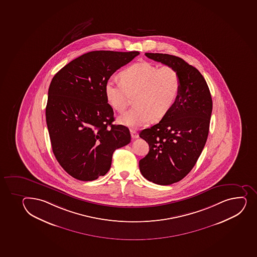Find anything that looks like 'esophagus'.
Segmentation results:
<instances>
[{"mask_svg":"<svg viewBox=\"0 0 257 257\" xmlns=\"http://www.w3.org/2000/svg\"><path fill=\"white\" fill-rule=\"evenodd\" d=\"M131 136H132V138L133 139H137V138H139V135H138V133L136 132L135 130H131Z\"/></svg>","mask_w":257,"mask_h":257,"instance_id":"esophagus-1","label":"esophagus"}]
</instances>
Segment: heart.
Masks as SVG:
<instances>
[{"label":"heart","mask_w":257,"mask_h":257,"mask_svg":"<svg viewBox=\"0 0 257 257\" xmlns=\"http://www.w3.org/2000/svg\"><path fill=\"white\" fill-rule=\"evenodd\" d=\"M119 82L108 80L104 84L106 99L112 108L122 113L128 94L135 106L118 118L119 123L138 128L162 119L175 105L181 87L179 72L170 66L158 68L148 61L132 64L119 73Z\"/></svg>","instance_id":"heart-1"}]
</instances>
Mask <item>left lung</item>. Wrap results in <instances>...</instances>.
<instances>
[{"instance_id":"left-lung-1","label":"left lung","mask_w":257,"mask_h":257,"mask_svg":"<svg viewBox=\"0 0 257 257\" xmlns=\"http://www.w3.org/2000/svg\"><path fill=\"white\" fill-rule=\"evenodd\" d=\"M172 66L181 79L180 94L170 111L158 124L141 132L149 154L139 161L143 177L157 185L178 182L188 175L203 150L209 133L212 96L198 70L178 56L145 53Z\"/></svg>"}]
</instances>
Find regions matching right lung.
<instances>
[{
  "label": "right lung",
  "instance_id": "1",
  "mask_svg": "<svg viewBox=\"0 0 257 257\" xmlns=\"http://www.w3.org/2000/svg\"><path fill=\"white\" fill-rule=\"evenodd\" d=\"M138 51H91L61 68L48 91L45 116L56 160L82 181L97 180L111 166L117 149L131 142L130 131L113 124L114 111L104 84Z\"/></svg>",
  "mask_w": 257,
  "mask_h": 257
}]
</instances>
